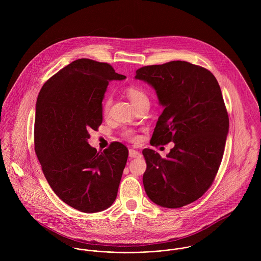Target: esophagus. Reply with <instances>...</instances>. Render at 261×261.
<instances>
[{
    "label": "esophagus",
    "mask_w": 261,
    "mask_h": 261,
    "mask_svg": "<svg viewBox=\"0 0 261 261\" xmlns=\"http://www.w3.org/2000/svg\"><path fill=\"white\" fill-rule=\"evenodd\" d=\"M128 155L132 159H134V158H141L142 153L139 150H137V149H130L128 150Z\"/></svg>",
    "instance_id": "1"
}]
</instances>
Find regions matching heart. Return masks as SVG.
<instances>
[{"mask_svg": "<svg viewBox=\"0 0 261 261\" xmlns=\"http://www.w3.org/2000/svg\"><path fill=\"white\" fill-rule=\"evenodd\" d=\"M126 96L128 97V99L130 100V102L133 103V106L135 108L141 106V105H144V103H149V97H148V94L146 93V91L141 88L140 86H136V85H133V86H129L127 89H126ZM111 105H112V98L110 96H108L103 102V107H102V111L103 113H108L110 108H111ZM123 136L125 138H127L128 140H137V135L134 130L132 129H127L123 133Z\"/></svg>", "mask_w": 261, "mask_h": 261, "instance_id": "heart-1", "label": "heart"}]
</instances>
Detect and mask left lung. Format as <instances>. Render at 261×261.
I'll return each instance as SVG.
<instances>
[{
	"instance_id": "8db88e82",
	"label": "left lung",
	"mask_w": 261,
	"mask_h": 261,
	"mask_svg": "<svg viewBox=\"0 0 261 261\" xmlns=\"http://www.w3.org/2000/svg\"><path fill=\"white\" fill-rule=\"evenodd\" d=\"M136 79L148 82L164 111L150 145L174 142L166 158L145 149V191L159 206L181 208L211 187L223 158L229 117L217 79L186 61L144 66Z\"/></svg>"
}]
</instances>
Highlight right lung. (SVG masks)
Listing matches in <instances>:
<instances>
[{"mask_svg": "<svg viewBox=\"0 0 261 261\" xmlns=\"http://www.w3.org/2000/svg\"><path fill=\"white\" fill-rule=\"evenodd\" d=\"M124 78L109 63L82 58L49 78L38 95L34 144L43 174L64 203L84 213L112 206L127 161L118 142L103 151L87 143L102 122L109 82Z\"/></svg>", "mask_w": 261, "mask_h": 261, "instance_id": "obj_1", "label": "right lung"}]
</instances>
